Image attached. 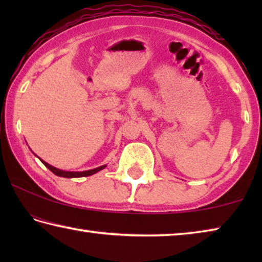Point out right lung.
<instances>
[{"label":"right lung","mask_w":262,"mask_h":262,"mask_svg":"<svg viewBox=\"0 0 262 262\" xmlns=\"http://www.w3.org/2000/svg\"><path fill=\"white\" fill-rule=\"evenodd\" d=\"M34 156H37V155L34 154ZM38 157V156H37ZM39 158V157H38ZM41 161V163L45 165L48 170H51L53 173L59 176V177H63V178H81V177H89V176H92L97 173V172H99L100 170H103V168L106 167V165H101L99 167H96V168H92V170H88V171H78V172H74V171H63V170H60V168H56L54 166L50 165V164L46 163L45 161H42L41 158H39Z\"/></svg>","instance_id":"obj_1"}]
</instances>
